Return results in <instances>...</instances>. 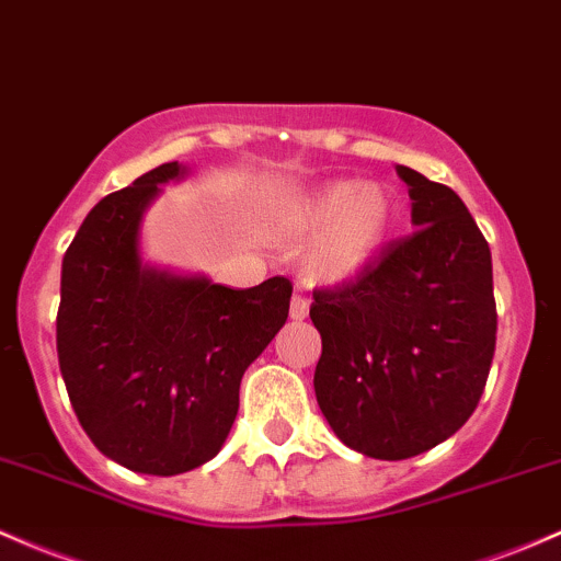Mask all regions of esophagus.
Instances as JSON below:
<instances>
[{"label": "esophagus", "instance_id": "1", "mask_svg": "<svg viewBox=\"0 0 561 561\" xmlns=\"http://www.w3.org/2000/svg\"><path fill=\"white\" fill-rule=\"evenodd\" d=\"M306 317H309V300H306L304 295L295 293L290 300V319H295V322H304Z\"/></svg>", "mask_w": 561, "mask_h": 561}]
</instances>
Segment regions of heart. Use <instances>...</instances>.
Here are the masks:
<instances>
[{
    "mask_svg": "<svg viewBox=\"0 0 561 561\" xmlns=\"http://www.w3.org/2000/svg\"><path fill=\"white\" fill-rule=\"evenodd\" d=\"M393 224V196L380 183L337 181L295 207L290 233L311 244L306 268L313 282L343 285L359 276L383 248Z\"/></svg>",
    "mask_w": 561,
    "mask_h": 561,
    "instance_id": "heart-1",
    "label": "heart"
}]
</instances>
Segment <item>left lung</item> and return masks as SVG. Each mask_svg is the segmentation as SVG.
Instances as JSON below:
<instances>
[{
    "mask_svg": "<svg viewBox=\"0 0 561 561\" xmlns=\"http://www.w3.org/2000/svg\"><path fill=\"white\" fill-rule=\"evenodd\" d=\"M397 175L415 231L311 304L319 410L343 445L378 460L426 453L469 421L497 330L490 248L469 207L404 164Z\"/></svg>",
    "mask_w": 561,
    "mask_h": 561,
    "instance_id": "left-lung-1",
    "label": "left lung"
}]
</instances>
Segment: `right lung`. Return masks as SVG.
<instances>
[{
  "instance_id": "add662e5",
  "label": "right lung",
  "mask_w": 561,
  "mask_h": 561,
  "mask_svg": "<svg viewBox=\"0 0 561 561\" xmlns=\"http://www.w3.org/2000/svg\"><path fill=\"white\" fill-rule=\"evenodd\" d=\"M188 164H159L98 202L60 268L58 362L92 445L125 469L175 477L224 447L242 375L287 322L293 285L248 290L144 257V218Z\"/></svg>"
}]
</instances>
